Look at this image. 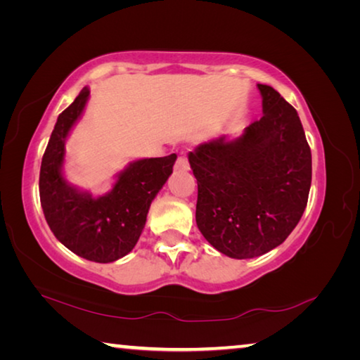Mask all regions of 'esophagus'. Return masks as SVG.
Returning a JSON list of instances; mask_svg holds the SVG:
<instances>
[{
    "mask_svg": "<svg viewBox=\"0 0 360 360\" xmlns=\"http://www.w3.org/2000/svg\"><path fill=\"white\" fill-rule=\"evenodd\" d=\"M188 168H191V165H188L187 154H181L178 157V162H176V169H179V172H187Z\"/></svg>",
    "mask_w": 360,
    "mask_h": 360,
    "instance_id": "obj_1",
    "label": "esophagus"
}]
</instances>
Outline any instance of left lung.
Segmentation results:
<instances>
[{
    "label": "left lung",
    "instance_id": "left-lung-1",
    "mask_svg": "<svg viewBox=\"0 0 360 360\" xmlns=\"http://www.w3.org/2000/svg\"><path fill=\"white\" fill-rule=\"evenodd\" d=\"M257 87L259 120L240 138L211 139L188 154L198 184V230L231 259H252L281 245L311 187V150L300 117L270 85Z\"/></svg>",
    "mask_w": 360,
    "mask_h": 360
}]
</instances>
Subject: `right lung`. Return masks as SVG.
Listing matches in <instances>:
<instances>
[{
  "mask_svg": "<svg viewBox=\"0 0 360 360\" xmlns=\"http://www.w3.org/2000/svg\"><path fill=\"white\" fill-rule=\"evenodd\" d=\"M90 96L84 87L58 115L41 162L39 197L44 217L56 238L66 248L98 264L129 254L139 240L152 200L173 173L176 154L131 162L111 191L92 197L63 178L65 143Z\"/></svg>",
  "mask_w": 360,
  "mask_h": 360,
  "instance_id": "add662e5",
  "label": "right lung"
}]
</instances>
